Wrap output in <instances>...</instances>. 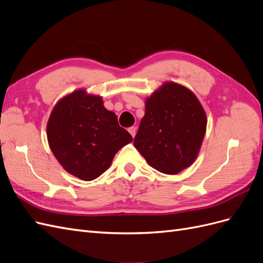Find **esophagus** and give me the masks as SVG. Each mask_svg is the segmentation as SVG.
<instances>
[{"label":"esophagus","instance_id":"1","mask_svg":"<svg viewBox=\"0 0 263 263\" xmlns=\"http://www.w3.org/2000/svg\"><path fill=\"white\" fill-rule=\"evenodd\" d=\"M128 132L130 133V135H132L133 137H135V135H136V127H134V126L129 127V128H128Z\"/></svg>","mask_w":263,"mask_h":263}]
</instances>
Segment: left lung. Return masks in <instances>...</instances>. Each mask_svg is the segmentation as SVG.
I'll list each match as a JSON object with an SVG mask.
<instances>
[{
  "label": "left lung",
  "mask_w": 263,
  "mask_h": 263,
  "mask_svg": "<svg viewBox=\"0 0 263 263\" xmlns=\"http://www.w3.org/2000/svg\"><path fill=\"white\" fill-rule=\"evenodd\" d=\"M208 119L195 94L164 82L146 99V112L134 145L146 161L165 174H177L200 153Z\"/></svg>",
  "instance_id": "1"
}]
</instances>
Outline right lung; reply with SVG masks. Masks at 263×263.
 <instances>
[{
  "label": "right lung",
  "instance_id": "obj_1",
  "mask_svg": "<svg viewBox=\"0 0 263 263\" xmlns=\"http://www.w3.org/2000/svg\"><path fill=\"white\" fill-rule=\"evenodd\" d=\"M53 156L67 172L91 181L105 172L117 151L133 140L99 95L77 90L58 101L47 123Z\"/></svg>",
  "mask_w": 263,
  "mask_h": 263
}]
</instances>
